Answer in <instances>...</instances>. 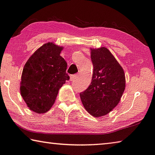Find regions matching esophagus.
<instances>
[{
    "label": "esophagus",
    "instance_id": "34e87169",
    "mask_svg": "<svg viewBox=\"0 0 155 155\" xmlns=\"http://www.w3.org/2000/svg\"><path fill=\"white\" fill-rule=\"evenodd\" d=\"M78 78V75L77 74H73V75H71L70 76V81H74L76 79H77Z\"/></svg>",
    "mask_w": 155,
    "mask_h": 155
}]
</instances>
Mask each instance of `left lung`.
Returning a JSON list of instances; mask_svg holds the SVG:
<instances>
[{
    "label": "left lung",
    "mask_w": 155,
    "mask_h": 155,
    "mask_svg": "<svg viewBox=\"0 0 155 155\" xmlns=\"http://www.w3.org/2000/svg\"><path fill=\"white\" fill-rule=\"evenodd\" d=\"M93 74L89 87L81 92L84 108L94 117L111 111L125 89V76L122 67L108 48L91 49Z\"/></svg>",
    "instance_id": "left-lung-1"
}]
</instances>
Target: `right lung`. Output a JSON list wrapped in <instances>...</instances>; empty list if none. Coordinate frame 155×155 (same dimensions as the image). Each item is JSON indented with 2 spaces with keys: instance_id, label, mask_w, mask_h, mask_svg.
I'll return each instance as SVG.
<instances>
[{
  "instance_id": "right-lung-1",
  "label": "right lung",
  "mask_w": 155,
  "mask_h": 155,
  "mask_svg": "<svg viewBox=\"0 0 155 155\" xmlns=\"http://www.w3.org/2000/svg\"><path fill=\"white\" fill-rule=\"evenodd\" d=\"M63 47L48 42L39 48L25 64L21 94L28 107L37 114L48 111L59 89L70 79L68 63L60 55Z\"/></svg>"
}]
</instances>
